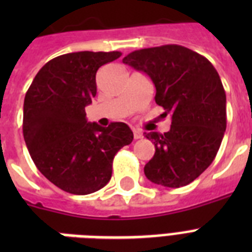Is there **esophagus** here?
I'll use <instances>...</instances> for the list:
<instances>
[{
    "label": "esophagus",
    "instance_id": "esophagus-1",
    "mask_svg": "<svg viewBox=\"0 0 252 252\" xmlns=\"http://www.w3.org/2000/svg\"><path fill=\"white\" fill-rule=\"evenodd\" d=\"M133 137H134V140L142 138V133L138 129H133Z\"/></svg>",
    "mask_w": 252,
    "mask_h": 252
}]
</instances>
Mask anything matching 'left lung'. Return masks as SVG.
<instances>
[{
	"mask_svg": "<svg viewBox=\"0 0 252 252\" xmlns=\"http://www.w3.org/2000/svg\"><path fill=\"white\" fill-rule=\"evenodd\" d=\"M123 63L153 81L156 103L171 116L168 132L145 133L156 146L146 178L168 188L187 186L213 162L226 129L219 73L205 57L176 44L138 49Z\"/></svg>",
	"mask_w": 252,
	"mask_h": 252,
	"instance_id": "obj_1",
	"label": "left lung"
}]
</instances>
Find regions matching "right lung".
<instances>
[{
	"mask_svg": "<svg viewBox=\"0 0 252 252\" xmlns=\"http://www.w3.org/2000/svg\"><path fill=\"white\" fill-rule=\"evenodd\" d=\"M120 52H73L48 61L26 93L23 137L37 170L63 191L89 195L106 186L112 161L133 132L126 123H89L95 76Z\"/></svg>",
	"mask_w": 252,
	"mask_h": 252,
	"instance_id": "1",
	"label": "right lung"
}]
</instances>
